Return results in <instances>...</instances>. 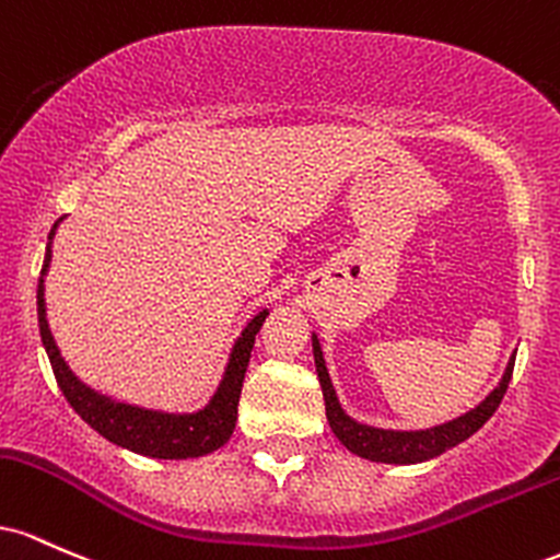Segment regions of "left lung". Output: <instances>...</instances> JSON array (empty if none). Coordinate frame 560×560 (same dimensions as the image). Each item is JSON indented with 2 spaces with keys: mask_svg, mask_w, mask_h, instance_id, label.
Returning <instances> with one entry per match:
<instances>
[{
  "mask_svg": "<svg viewBox=\"0 0 560 560\" xmlns=\"http://www.w3.org/2000/svg\"><path fill=\"white\" fill-rule=\"evenodd\" d=\"M312 349H314V364H317V378H319V386H323V397H325V416H328V423L332 433L338 436V442H341L349 452H354V455L364 457V460L394 463V466H410V463L431 460V457L442 455V452H447L455 447V444L466 442L468 436H474V433L479 431L500 407V401L508 392V383H511L513 362H516V357H511L500 386L494 388V392L489 394L479 407H474V410L466 412V416L450 420V423L433 425V429H425V431H386V429H373V425L357 423L354 418H349L347 412L341 410L336 392H332V383H330L328 368H325L323 349H319L317 336H312Z\"/></svg>",
  "mask_w": 560,
  "mask_h": 560,
  "instance_id": "8db88e82",
  "label": "left lung"
}]
</instances>
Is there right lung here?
Listing matches in <instances>:
<instances>
[{"mask_svg": "<svg viewBox=\"0 0 560 560\" xmlns=\"http://www.w3.org/2000/svg\"><path fill=\"white\" fill-rule=\"evenodd\" d=\"M58 228V224H55ZM55 228L49 232L52 241ZM49 259L52 254H44L39 291H36V306H39V332L42 343L47 349L49 362H52V373L58 378V386L68 405L79 412L81 420L92 425L100 436L108 442L127 447L137 455L161 457V460H185V457H200L209 452L219 450L235 431L237 420V401H241L243 378H246V368L250 360V349H254L256 332L261 330V323L267 319V310L256 314L241 332V338L232 347L228 370L219 383L217 394H213L209 405L198 412H185V416H174V412L144 410V407L124 405L105 394H97L94 388L84 386L77 375L68 370L66 360L60 357L55 338L47 325V310H44V275H47Z\"/></svg>", "mask_w": 560, "mask_h": 560, "instance_id": "1", "label": "right lung"}]
</instances>
